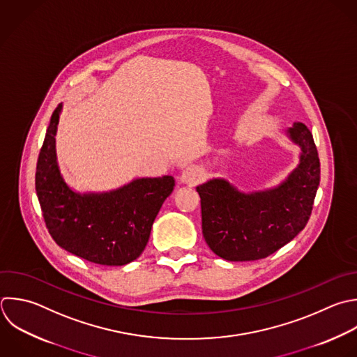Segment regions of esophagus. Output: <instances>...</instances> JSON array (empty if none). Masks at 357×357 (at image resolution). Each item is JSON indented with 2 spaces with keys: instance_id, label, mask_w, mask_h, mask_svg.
Segmentation results:
<instances>
[{
  "instance_id": "1",
  "label": "esophagus",
  "mask_w": 357,
  "mask_h": 357,
  "mask_svg": "<svg viewBox=\"0 0 357 357\" xmlns=\"http://www.w3.org/2000/svg\"><path fill=\"white\" fill-rule=\"evenodd\" d=\"M180 180H181V183H184L190 187H194L202 180V172L197 166H188L187 169L183 170Z\"/></svg>"
}]
</instances>
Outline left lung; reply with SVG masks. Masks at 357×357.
<instances>
[{"instance_id":"1","label":"left lung","mask_w":357,"mask_h":357,"mask_svg":"<svg viewBox=\"0 0 357 357\" xmlns=\"http://www.w3.org/2000/svg\"><path fill=\"white\" fill-rule=\"evenodd\" d=\"M289 134L301 146L300 165L278 188L247 195L225 180H211L197 187L202 233L209 248L220 258H265L305 227L319 185V158L312 134L303 123H294Z\"/></svg>"}]
</instances>
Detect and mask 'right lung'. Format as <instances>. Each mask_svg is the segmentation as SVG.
<instances>
[{
	"label": "right lung",
	"mask_w": 357,
	"mask_h": 357,
	"mask_svg": "<svg viewBox=\"0 0 357 357\" xmlns=\"http://www.w3.org/2000/svg\"><path fill=\"white\" fill-rule=\"evenodd\" d=\"M60 112L61 105L52 114L36 166V194L46 227L74 255L100 265H126L142 254L174 178H141L100 195L74 192L61 178L56 159Z\"/></svg>",
	"instance_id": "add662e5"
}]
</instances>
